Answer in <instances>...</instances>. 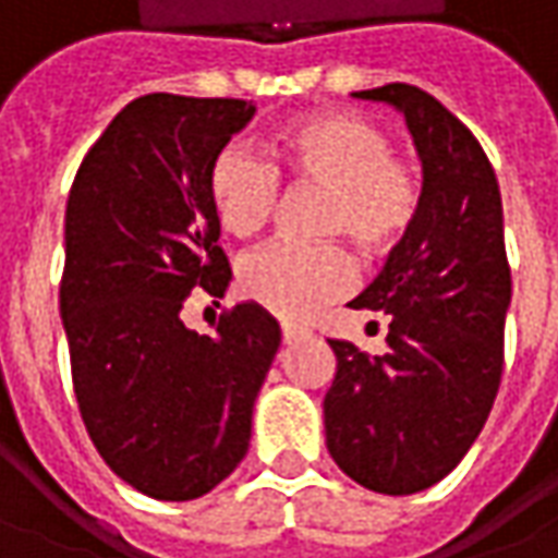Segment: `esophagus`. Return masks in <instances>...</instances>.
<instances>
[{"instance_id": "esophagus-1", "label": "esophagus", "mask_w": 558, "mask_h": 558, "mask_svg": "<svg viewBox=\"0 0 558 558\" xmlns=\"http://www.w3.org/2000/svg\"><path fill=\"white\" fill-rule=\"evenodd\" d=\"M302 337H305V330H299V327H290V324H283V327H280V339H283V345H293V342Z\"/></svg>"}]
</instances>
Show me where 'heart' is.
Returning a JSON list of instances; mask_svg holds the SVG:
<instances>
[{
  "label": "heart",
  "instance_id": "1",
  "mask_svg": "<svg viewBox=\"0 0 558 558\" xmlns=\"http://www.w3.org/2000/svg\"><path fill=\"white\" fill-rule=\"evenodd\" d=\"M271 163L241 145L221 147L206 172L219 225L238 241L268 228L280 206V179L324 187L317 234L349 238L371 256L408 241L423 206V175L371 117L352 110L308 113L268 142ZM355 283V259L342 243H271L241 262V293L280 320H305Z\"/></svg>",
  "mask_w": 558,
  "mask_h": 558
}]
</instances>
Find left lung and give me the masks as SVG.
<instances>
[{"label": "left lung", "instance_id": "obj_1", "mask_svg": "<svg viewBox=\"0 0 558 558\" xmlns=\"http://www.w3.org/2000/svg\"><path fill=\"white\" fill-rule=\"evenodd\" d=\"M355 95L404 113L423 206L379 278L349 302L389 317V352L327 339L337 355L327 451L364 488L416 494L463 460L500 389L512 293L504 206L488 154L429 92L389 83Z\"/></svg>", "mask_w": 558, "mask_h": 558}]
</instances>
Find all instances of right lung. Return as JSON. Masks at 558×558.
<instances>
[{"label": "right lung", "mask_w": 558, "mask_h": 558, "mask_svg": "<svg viewBox=\"0 0 558 558\" xmlns=\"http://www.w3.org/2000/svg\"><path fill=\"white\" fill-rule=\"evenodd\" d=\"M256 107L154 92L88 147L64 216L61 317L86 433L105 463L157 500H194L238 470L280 327L243 302L216 337L182 320L219 299L231 265L206 172Z\"/></svg>", "instance_id": "obj_1"}]
</instances>
